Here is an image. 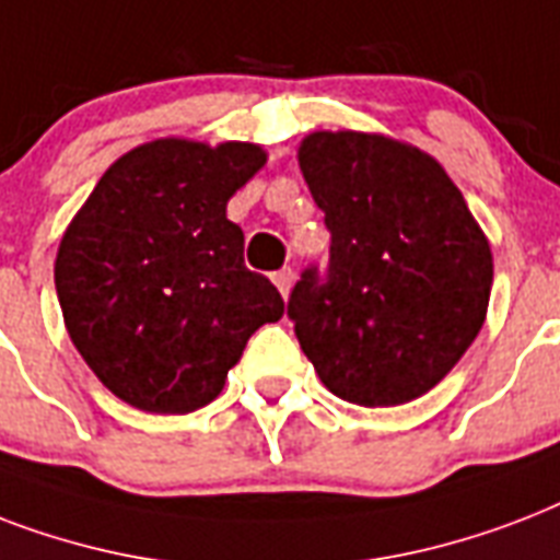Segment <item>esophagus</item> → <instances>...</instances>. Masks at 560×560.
I'll use <instances>...</instances> for the list:
<instances>
[{"label": "esophagus", "mask_w": 560, "mask_h": 560, "mask_svg": "<svg viewBox=\"0 0 560 560\" xmlns=\"http://www.w3.org/2000/svg\"><path fill=\"white\" fill-rule=\"evenodd\" d=\"M271 280H275V285L280 289V294H283V298H289V289H292V283H294L292 268H280V271H275V275H271Z\"/></svg>", "instance_id": "34e87169"}]
</instances>
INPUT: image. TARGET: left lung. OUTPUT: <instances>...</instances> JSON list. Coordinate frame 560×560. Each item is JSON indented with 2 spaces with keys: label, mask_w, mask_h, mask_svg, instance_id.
Here are the masks:
<instances>
[{
  "label": "left lung",
  "mask_w": 560,
  "mask_h": 560,
  "mask_svg": "<svg viewBox=\"0 0 560 560\" xmlns=\"http://www.w3.org/2000/svg\"><path fill=\"white\" fill-rule=\"evenodd\" d=\"M324 210L329 271H303L289 318L320 383L357 406H402L474 345L491 242L444 166L385 133L312 131L298 149Z\"/></svg>",
  "instance_id": "1"
}]
</instances>
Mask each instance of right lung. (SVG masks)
I'll return each mask as SVG.
<instances>
[{
	"instance_id": "1",
	"label": "right lung",
	"mask_w": 560,
	"mask_h": 560,
	"mask_svg": "<svg viewBox=\"0 0 560 560\" xmlns=\"http://www.w3.org/2000/svg\"><path fill=\"white\" fill-rule=\"evenodd\" d=\"M268 154L254 142L160 137L116 160L72 215L55 259L63 324L104 388L133 409L186 415L285 303L245 268L228 201Z\"/></svg>"
}]
</instances>
